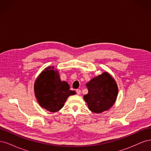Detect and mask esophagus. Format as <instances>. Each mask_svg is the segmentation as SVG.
Instances as JSON below:
<instances>
[{
	"mask_svg": "<svg viewBox=\"0 0 151 151\" xmlns=\"http://www.w3.org/2000/svg\"><path fill=\"white\" fill-rule=\"evenodd\" d=\"M76 93H77V94H81V90L80 89H77L76 90Z\"/></svg>",
	"mask_w": 151,
	"mask_h": 151,
	"instance_id": "obj_1",
	"label": "esophagus"
}]
</instances>
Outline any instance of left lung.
I'll return each instance as SVG.
<instances>
[{
	"mask_svg": "<svg viewBox=\"0 0 151 151\" xmlns=\"http://www.w3.org/2000/svg\"><path fill=\"white\" fill-rule=\"evenodd\" d=\"M88 94L84 100L91 111L101 113L108 110L115 102L118 95L116 82L107 72L96 77L86 84Z\"/></svg>",
	"mask_w": 151,
	"mask_h": 151,
	"instance_id": "1",
	"label": "left lung"
}]
</instances>
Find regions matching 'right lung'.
<instances>
[{"mask_svg": "<svg viewBox=\"0 0 151 151\" xmlns=\"http://www.w3.org/2000/svg\"><path fill=\"white\" fill-rule=\"evenodd\" d=\"M48 67L41 73L35 84V93L40 105L50 112L58 111L67 98L76 94L65 81H61L58 72Z\"/></svg>", "mask_w": 151, "mask_h": 151, "instance_id": "obj_1", "label": "right lung"}]
</instances>
